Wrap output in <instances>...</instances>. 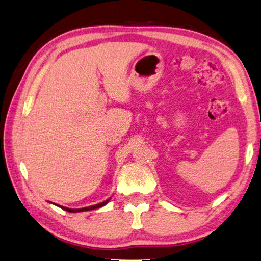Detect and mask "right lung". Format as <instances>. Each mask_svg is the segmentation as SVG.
<instances>
[{
  "mask_svg": "<svg viewBox=\"0 0 261 261\" xmlns=\"http://www.w3.org/2000/svg\"><path fill=\"white\" fill-rule=\"evenodd\" d=\"M109 200H110V198H108V200L105 201V202H102V203H98V204H95V205H90V206H87V208H81V209H71V208H66V206H61V205H59V206H60L61 209H64V210H66V212H68V213H80V212H88V210L98 209V208H101V206L106 205V204L108 203V202H109Z\"/></svg>",
  "mask_w": 261,
  "mask_h": 261,
  "instance_id": "add662e5",
  "label": "right lung"
}]
</instances>
